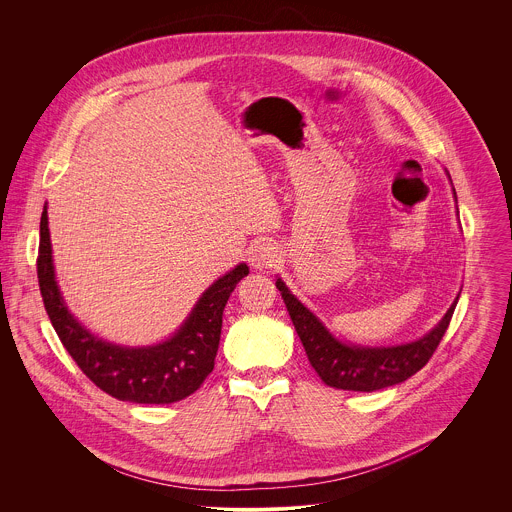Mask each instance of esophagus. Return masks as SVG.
<instances>
[{"label": "esophagus", "instance_id": "obj_1", "mask_svg": "<svg viewBox=\"0 0 512 512\" xmlns=\"http://www.w3.org/2000/svg\"><path fill=\"white\" fill-rule=\"evenodd\" d=\"M277 249L273 243L269 241H257L255 245L249 247V253H247V261L253 269L257 271H263V269H269L277 263Z\"/></svg>", "mask_w": 512, "mask_h": 512}]
</instances>
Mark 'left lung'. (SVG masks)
Instances as JSON below:
<instances>
[{"label": "left lung", "mask_w": 512, "mask_h": 512, "mask_svg": "<svg viewBox=\"0 0 512 512\" xmlns=\"http://www.w3.org/2000/svg\"><path fill=\"white\" fill-rule=\"evenodd\" d=\"M275 285L281 291L309 363L323 383L335 389L359 393L399 385L421 371L447 333L459 301L457 297L441 323L419 341L399 347H357L337 341L323 323L295 295H291L281 279H277Z\"/></svg>", "instance_id": "1"}]
</instances>
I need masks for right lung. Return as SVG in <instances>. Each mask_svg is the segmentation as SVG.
<instances>
[{
    "label": "right lung",
    "mask_w": 512,
    "mask_h": 512,
    "mask_svg": "<svg viewBox=\"0 0 512 512\" xmlns=\"http://www.w3.org/2000/svg\"><path fill=\"white\" fill-rule=\"evenodd\" d=\"M249 267L237 265L217 279L197 301L181 329L153 347H119L93 337L67 311L55 283L47 211L39 223L37 281L43 307L65 351L107 395L141 405H169L195 393L213 371L219 349L223 309Z\"/></svg>",
    "instance_id": "obj_1"
}]
</instances>
